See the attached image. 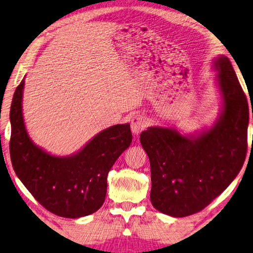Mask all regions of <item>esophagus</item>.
<instances>
[{"label":"esophagus","instance_id":"obj_1","mask_svg":"<svg viewBox=\"0 0 253 253\" xmlns=\"http://www.w3.org/2000/svg\"><path fill=\"white\" fill-rule=\"evenodd\" d=\"M146 126H147L146 119H145L143 116H140V115H136V116L131 118L130 127H131L132 134L134 135L138 136L140 132L146 128Z\"/></svg>","mask_w":253,"mask_h":253}]
</instances>
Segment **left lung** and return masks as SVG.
<instances>
[{"instance_id":"obj_1","label":"left lung","mask_w":253,"mask_h":253,"mask_svg":"<svg viewBox=\"0 0 253 253\" xmlns=\"http://www.w3.org/2000/svg\"><path fill=\"white\" fill-rule=\"evenodd\" d=\"M213 66L223 110L210 129L182 135L154 126L139 137L151 163L153 207L174 217L202 211L237 177L246 160L247 96L229 58L220 55Z\"/></svg>"}]
</instances>
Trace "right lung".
I'll return each instance as SVG.
<instances>
[{"mask_svg":"<svg viewBox=\"0 0 253 253\" xmlns=\"http://www.w3.org/2000/svg\"><path fill=\"white\" fill-rule=\"evenodd\" d=\"M21 81L12 100L10 155L14 172L34 199L55 215L85 216L105 202L107 176L121 154L130 146L129 124L100 131L70 156H54L32 142L24 125Z\"/></svg>","mask_w":253,"mask_h":253,"instance_id":"obj_1","label":"right lung"}]
</instances>
